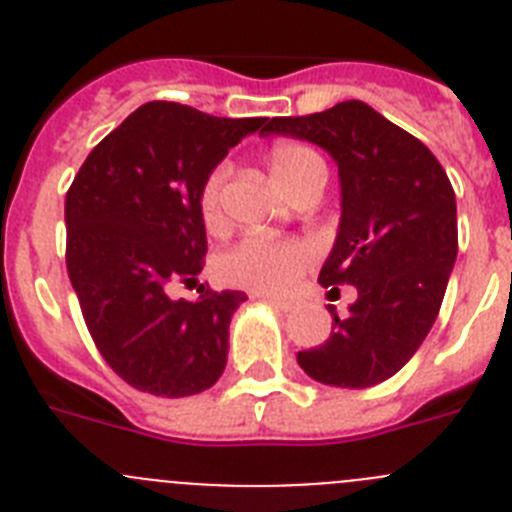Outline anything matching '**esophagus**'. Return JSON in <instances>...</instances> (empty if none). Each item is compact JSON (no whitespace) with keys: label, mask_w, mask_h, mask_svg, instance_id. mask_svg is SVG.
<instances>
[{"label":"esophagus","mask_w":512,"mask_h":512,"mask_svg":"<svg viewBox=\"0 0 512 512\" xmlns=\"http://www.w3.org/2000/svg\"><path fill=\"white\" fill-rule=\"evenodd\" d=\"M261 300L269 302L271 307H277V310H282V312H289V310H292V307H295V302H292V300H284V297H271V295H266V297H261Z\"/></svg>","instance_id":"1"}]
</instances>
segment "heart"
Segmentation results:
<instances>
[{"label":"heart","mask_w":512,"mask_h":512,"mask_svg":"<svg viewBox=\"0 0 512 512\" xmlns=\"http://www.w3.org/2000/svg\"><path fill=\"white\" fill-rule=\"evenodd\" d=\"M269 174L284 194L305 187L310 182L325 179L323 158L312 148L282 140L271 148L266 156ZM223 169L212 171L207 176L205 187L200 192L202 220L210 230L223 225ZM315 251L305 241H282V238H266V235H246L235 243L217 261V271L233 287L266 292V295H282L295 287L302 269L312 261Z\"/></svg>","instance_id":"heart-1"}]
</instances>
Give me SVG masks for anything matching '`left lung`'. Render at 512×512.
Listing matches in <instances>:
<instances>
[{"label": "left lung", "instance_id": "8db88e82", "mask_svg": "<svg viewBox=\"0 0 512 512\" xmlns=\"http://www.w3.org/2000/svg\"><path fill=\"white\" fill-rule=\"evenodd\" d=\"M264 130L315 143L336 161L341 220L318 282L354 284L359 295L343 318L328 307L333 333L297 364L330 387H374L413 359L441 310L459 251L449 176L418 138L359 99L274 117Z\"/></svg>", "mask_w": 512, "mask_h": 512}]
</instances>
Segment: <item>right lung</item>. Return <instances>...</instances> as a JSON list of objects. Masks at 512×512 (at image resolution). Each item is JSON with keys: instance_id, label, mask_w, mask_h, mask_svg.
<instances>
[{"instance_id": "add662e5", "label": "right lung", "mask_w": 512, "mask_h": 512, "mask_svg": "<svg viewBox=\"0 0 512 512\" xmlns=\"http://www.w3.org/2000/svg\"><path fill=\"white\" fill-rule=\"evenodd\" d=\"M266 117H212L148 102L87 156L66 194V266L99 354L135 390L187 397L228 364V328L246 292L171 300L207 253L200 192Z\"/></svg>"}]
</instances>
